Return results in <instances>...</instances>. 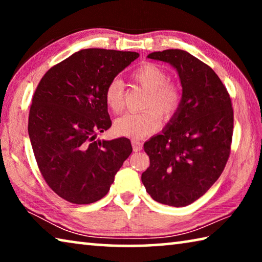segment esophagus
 <instances>
[{"label": "esophagus", "instance_id": "1", "mask_svg": "<svg viewBox=\"0 0 262 262\" xmlns=\"http://www.w3.org/2000/svg\"><path fill=\"white\" fill-rule=\"evenodd\" d=\"M132 145H133V150H134V151H140V150H142V142H140V141L133 140Z\"/></svg>", "mask_w": 262, "mask_h": 262}]
</instances>
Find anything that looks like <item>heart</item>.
Returning a JSON list of instances; mask_svg holds the SVG:
<instances>
[{
  "mask_svg": "<svg viewBox=\"0 0 262 262\" xmlns=\"http://www.w3.org/2000/svg\"><path fill=\"white\" fill-rule=\"evenodd\" d=\"M132 79L139 84L147 95L143 97L139 113H128L114 121L113 129L118 135L142 139L151 134L159 126V117L171 119L181 107L184 92L178 83L168 81V75L155 63H143L132 73ZM125 90L118 78L110 81L104 90V99L113 113H120L123 108Z\"/></svg>",
  "mask_w": 262,
  "mask_h": 262,
  "instance_id": "b5f03b06",
  "label": "heart"
}]
</instances>
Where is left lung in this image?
I'll return each instance as SVG.
<instances>
[{
  "mask_svg": "<svg viewBox=\"0 0 262 262\" xmlns=\"http://www.w3.org/2000/svg\"><path fill=\"white\" fill-rule=\"evenodd\" d=\"M179 74L184 99L161 135L143 145L150 165L142 183L155 201L188 206L220 178L231 152L233 108L220 77L205 62L181 50L154 52Z\"/></svg>",
  "mask_w": 262,
  "mask_h": 262,
  "instance_id": "8db88e82",
  "label": "left lung"
}]
</instances>
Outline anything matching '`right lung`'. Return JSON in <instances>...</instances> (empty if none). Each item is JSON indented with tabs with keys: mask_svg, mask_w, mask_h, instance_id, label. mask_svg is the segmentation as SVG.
I'll list each match as a JSON object with an SVG mask.
<instances>
[{
	"mask_svg": "<svg viewBox=\"0 0 262 262\" xmlns=\"http://www.w3.org/2000/svg\"><path fill=\"white\" fill-rule=\"evenodd\" d=\"M140 56L136 52L89 48L48 70L29 113V136L39 171L66 201L89 205L104 198L133 151L126 137L100 142L112 126L104 90Z\"/></svg>",
	"mask_w": 262,
	"mask_h": 262,
	"instance_id": "1",
	"label": "right lung"
}]
</instances>
